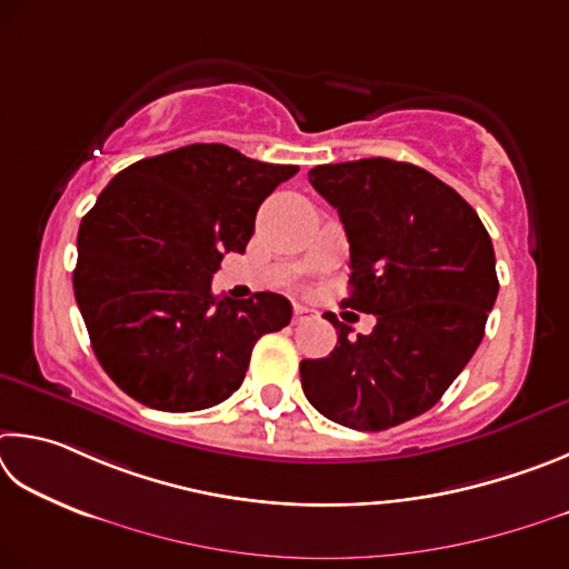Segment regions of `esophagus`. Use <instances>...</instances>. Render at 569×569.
<instances>
[{
	"mask_svg": "<svg viewBox=\"0 0 569 569\" xmlns=\"http://www.w3.org/2000/svg\"><path fill=\"white\" fill-rule=\"evenodd\" d=\"M310 317H312L310 307H305V305H295V307H292V320H295V325L310 320Z\"/></svg>",
	"mask_w": 569,
	"mask_h": 569,
	"instance_id": "obj_1",
	"label": "esophagus"
}]
</instances>
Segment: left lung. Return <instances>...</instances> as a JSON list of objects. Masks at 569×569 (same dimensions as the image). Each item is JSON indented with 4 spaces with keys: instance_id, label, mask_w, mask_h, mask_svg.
I'll use <instances>...</instances> for the list:
<instances>
[{
    "instance_id": "8db88e82",
    "label": "left lung",
    "mask_w": 569,
    "mask_h": 569,
    "mask_svg": "<svg viewBox=\"0 0 569 569\" xmlns=\"http://www.w3.org/2000/svg\"><path fill=\"white\" fill-rule=\"evenodd\" d=\"M350 242V297L377 317L370 335L327 317L330 357L302 360L317 412L362 432L390 430L440 402L482 342L497 300L495 249L475 209L410 162L370 157L310 169Z\"/></svg>"
}]
</instances>
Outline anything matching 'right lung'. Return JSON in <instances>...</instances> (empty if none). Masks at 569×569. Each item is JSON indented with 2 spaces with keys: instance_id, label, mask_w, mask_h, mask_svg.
<instances>
[{
  "instance_id": "add662e5",
  "label": "right lung",
  "mask_w": 569,
  "mask_h": 569,
  "mask_svg": "<svg viewBox=\"0 0 569 569\" xmlns=\"http://www.w3.org/2000/svg\"><path fill=\"white\" fill-rule=\"evenodd\" d=\"M227 144H187L122 169L77 234L74 297L99 365L162 412L224 402L259 337L292 320L282 295L212 292L224 252H244L259 204L297 174Z\"/></svg>"
}]
</instances>
